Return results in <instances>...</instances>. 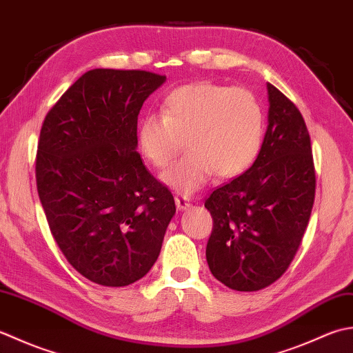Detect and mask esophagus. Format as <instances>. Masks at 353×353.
Instances as JSON below:
<instances>
[{
  "label": "esophagus",
  "mask_w": 353,
  "mask_h": 353,
  "mask_svg": "<svg viewBox=\"0 0 353 353\" xmlns=\"http://www.w3.org/2000/svg\"><path fill=\"white\" fill-rule=\"evenodd\" d=\"M175 204H176V208L179 212H185V210H189V208L192 207V204L189 203V201H185L184 198H175Z\"/></svg>",
  "instance_id": "obj_1"
}]
</instances>
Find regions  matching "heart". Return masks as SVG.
Instances as JSON below:
<instances>
[{"instance_id": "1", "label": "heart", "mask_w": 353, "mask_h": 353, "mask_svg": "<svg viewBox=\"0 0 353 353\" xmlns=\"http://www.w3.org/2000/svg\"><path fill=\"white\" fill-rule=\"evenodd\" d=\"M265 112L247 90L213 82L178 86L164 99L161 116L148 114L137 131L143 158L164 169L175 155L189 149L161 179L181 195L210 181L239 176L253 166L262 150Z\"/></svg>"}]
</instances>
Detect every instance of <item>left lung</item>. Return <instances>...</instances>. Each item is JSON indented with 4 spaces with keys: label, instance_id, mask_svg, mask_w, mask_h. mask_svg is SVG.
I'll return each mask as SVG.
<instances>
[{
    "label": "left lung",
    "instance_id": "left-lung-1",
    "mask_svg": "<svg viewBox=\"0 0 353 353\" xmlns=\"http://www.w3.org/2000/svg\"><path fill=\"white\" fill-rule=\"evenodd\" d=\"M268 88V128L245 174L213 190L205 257L212 274L236 291H259L290 267L303 239L315 196L311 139L297 106Z\"/></svg>",
    "mask_w": 353,
    "mask_h": 353
}]
</instances>
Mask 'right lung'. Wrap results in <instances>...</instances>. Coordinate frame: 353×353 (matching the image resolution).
<instances>
[{
    "label": "right lung",
    "instance_id": "obj_1",
    "mask_svg": "<svg viewBox=\"0 0 353 353\" xmlns=\"http://www.w3.org/2000/svg\"><path fill=\"white\" fill-rule=\"evenodd\" d=\"M164 82L149 71L90 70L42 125L36 185L50 232L71 267L94 283L145 277L176 212L137 152L140 110Z\"/></svg>",
    "mask_w": 353,
    "mask_h": 353
}]
</instances>
